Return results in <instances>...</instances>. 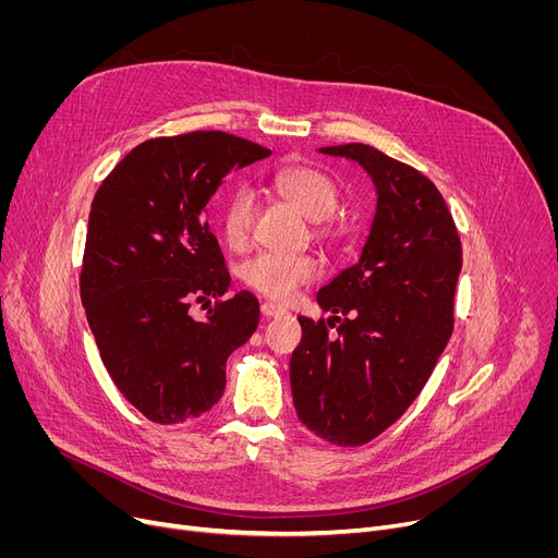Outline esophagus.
<instances>
[{
  "instance_id": "obj_1",
  "label": "esophagus",
  "mask_w": 558,
  "mask_h": 558,
  "mask_svg": "<svg viewBox=\"0 0 558 558\" xmlns=\"http://www.w3.org/2000/svg\"><path fill=\"white\" fill-rule=\"evenodd\" d=\"M262 316H267V318H274V316H284L287 314V310L284 307H280V305H276V303H262Z\"/></svg>"
}]
</instances>
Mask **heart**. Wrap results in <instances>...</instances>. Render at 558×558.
<instances>
[{
	"mask_svg": "<svg viewBox=\"0 0 558 558\" xmlns=\"http://www.w3.org/2000/svg\"><path fill=\"white\" fill-rule=\"evenodd\" d=\"M269 185L310 221L328 219L339 205V187L328 173L312 167H282L271 173ZM255 205L248 192H234L221 215V230L230 248L242 251L251 242ZM316 276V264L307 255L259 253L244 269V282L271 301H289L301 284Z\"/></svg>",
	"mask_w": 558,
	"mask_h": 558,
	"instance_id": "heart-1",
	"label": "heart"
}]
</instances>
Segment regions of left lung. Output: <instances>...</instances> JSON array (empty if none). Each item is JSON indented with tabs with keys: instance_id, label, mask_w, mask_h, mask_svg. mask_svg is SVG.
Listing matches in <instances>:
<instances>
[{
	"instance_id": "obj_1",
	"label": "left lung",
	"mask_w": 558,
	"mask_h": 558,
	"mask_svg": "<svg viewBox=\"0 0 558 558\" xmlns=\"http://www.w3.org/2000/svg\"><path fill=\"white\" fill-rule=\"evenodd\" d=\"M318 151L357 162L377 203L357 264L316 294L338 337L299 316L291 396L310 432L364 446L407 412L450 341L461 242L441 192L414 167L360 142Z\"/></svg>"
}]
</instances>
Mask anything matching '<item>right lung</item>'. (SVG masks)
<instances>
[{
    "mask_svg": "<svg viewBox=\"0 0 558 558\" xmlns=\"http://www.w3.org/2000/svg\"><path fill=\"white\" fill-rule=\"evenodd\" d=\"M269 149L221 131L137 144L95 194L81 301L101 362L146 418L173 425L219 402L226 362L257 330L251 291L219 301L230 274L205 208L230 171ZM218 305L203 322L194 302Z\"/></svg>",
    "mask_w": 558,
    "mask_h": 558,
    "instance_id": "right-lung-1",
    "label": "right lung"
}]
</instances>
